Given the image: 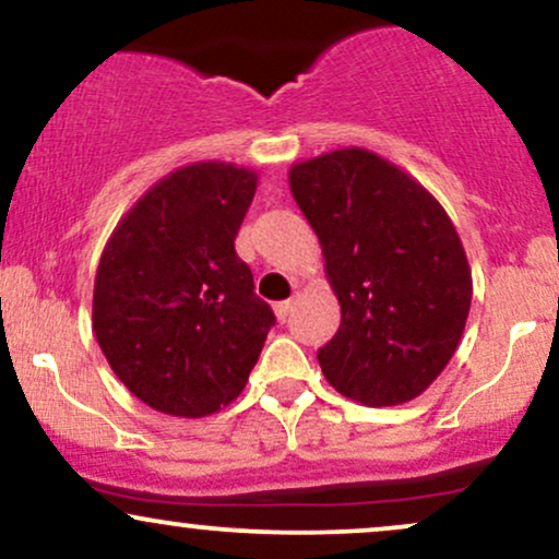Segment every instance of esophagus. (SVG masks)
Masks as SVG:
<instances>
[{"instance_id":"1","label":"esophagus","mask_w":559,"mask_h":559,"mask_svg":"<svg viewBox=\"0 0 559 559\" xmlns=\"http://www.w3.org/2000/svg\"><path fill=\"white\" fill-rule=\"evenodd\" d=\"M294 305H297V299H286V301H278V305H275V318L281 320V323H284V320L288 318V312L294 310Z\"/></svg>"}]
</instances>
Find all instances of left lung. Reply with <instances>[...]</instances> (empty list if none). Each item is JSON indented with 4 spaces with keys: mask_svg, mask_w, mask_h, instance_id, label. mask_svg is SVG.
<instances>
[{
    "mask_svg": "<svg viewBox=\"0 0 559 559\" xmlns=\"http://www.w3.org/2000/svg\"><path fill=\"white\" fill-rule=\"evenodd\" d=\"M342 305L318 352L325 381L365 407L420 396L452 360L473 299L457 228L400 165L346 146L288 168Z\"/></svg>",
    "mask_w": 559,
    "mask_h": 559,
    "instance_id": "obj_1",
    "label": "left lung"
}]
</instances>
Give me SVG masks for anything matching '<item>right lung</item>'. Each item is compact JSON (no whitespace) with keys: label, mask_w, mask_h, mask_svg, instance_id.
Here are the masks:
<instances>
[{"label":"right lung","mask_w":559,"mask_h":559,"mask_svg":"<svg viewBox=\"0 0 559 559\" xmlns=\"http://www.w3.org/2000/svg\"><path fill=\"white\" fill-rule=\"evenodd\" d=\"M258 173L183 165L120 217L94 278V336L123 386L173 418H204L247 386L271 307L234 239Z\"/></svg>","instance_id":"right-lung-1"}]
</instances>
